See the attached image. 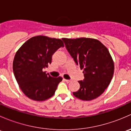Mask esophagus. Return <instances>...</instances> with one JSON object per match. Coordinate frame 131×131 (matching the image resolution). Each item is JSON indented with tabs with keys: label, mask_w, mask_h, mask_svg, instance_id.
I'll list each match as a JSON object with an SVG mask.
<instances>
[{
	"label": "esophagus",
	"mask_w": 131,
	"mask_h": 131,
	"mask_svg": "<svg viewBox=\"0 0 131 131\" xmlns=\"http://www.w3.org/2000/svg\"><path fill=\"white\" fill-rule=\"evenodd\" d=\"M64 80L66 82H67V83H70L71 82V80H67V79H64Z\"/></svg>",
	"instance_id": "obj_1"
}]
</instances>
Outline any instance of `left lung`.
Returning a JSON list of instances; mask_svg holds the SVG:
<instances>
[{"instance_id":"obj_1","label":"left lung","mask_w":131,"mask_h":131,"mask_svg":"<svg viewBox=\"0 0 131 131\" xmlns=\"http://www.w3.org/2000/svg\"><path fill=\"white\" fill-rule=\"evenodd\" d=\"M77 65L84 69V80L80 89L73 92L83 101H91L102 94L114 73V63L108 49L97 39L91 38L62 39Z\"/></svg>"}]
</instances>
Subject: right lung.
Listing matches in <instances>:
<instances>
[{
	"label": "right lung",
	"instance_id": "1",
	"mask_svg": "<svg viewBox=\"0 0 131 131\" xmlns=\"http://www.w3.org/2000/svg\"><path fill=\"white\" fill-rule=\"evenodd\" d=\"M64 47L59 39L38 35L30 38L17 51L13 72L23 93L31 100L42 101L52 97L62 77H52L43 72L57 49Z\"/></svg>",
	"mask_w": 131,
	"mask_h": 131
}]
</instances>
